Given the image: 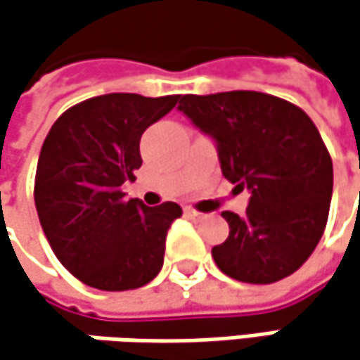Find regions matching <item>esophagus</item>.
<instances>
[{"mask_svg":"<svg viewBox=\"0 0 360 360\" xmlns=\"http://www.w3.org/2000/svg\"><path fill=\"white\" fill-rule=\"evenodd\" d=\"M185 216L189 218V220H195V222H200L205 218V214H201L198 210H193V207H185Z\"/></svg>","mask_w":360,"mask_h":360,"instance_id":"1","label":"esophagus"}]
</instances>
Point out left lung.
Returning <instances> with one entry per match:
<instances>
[{"label": "left lung", "mask_w": 360, "mask_h": 360, "mask_svg": "<svg viewBox=\"0 0 360 360\" xmlns=\"http://www.w3.org/2000/svg\"><path fill=\"white\" fill-rule=\"evenodd\" d=\"M179 112L214 138L222 175L248 189L246 214L222 212L230 234L212 248L228 277L266 285L295 273L326 228L332 159L316 124L259 91L179 97Z\"/></svg>", "instance_id": "obj_1"}]
</instances>
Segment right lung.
Returning <instances> with one entry per match:
<instances>
[{"label":"right lung","mask_w":360,"mask_h":360,"mask_svg":"<svg viewBox=\"0 0 360 360\" xmlns=\"http://www.w3.org/2000/svg\"><path fill=\"white\" fill-rule=\"evenodd\" d=\"M181 96L108 94L69 108L44 138L34 201L56 259L85 285L126 291L150 283L165 259L177 203L126 200L122 183L140 169V136Z\"/></svg>","instance_id":"1"}]
</instances>
